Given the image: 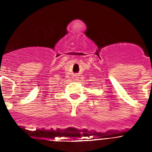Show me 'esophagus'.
Returning a JSON list of instances; mask_svg holds the SVG:
<instances>
[{"label": "esophagus", "mask_w": 152, "mask_h": 152, "mask_svg": "<svg viewBox=\"0 0 152 152\" xmlns=\"http://www.w3.org/2000/svg\"><path fill=\"white\" fill-rule=\"evenodd\" d=\"M78 76H75V79H76V80H78Z\"/></svg>", "instance_id": "34e87169"}]
</instances>
